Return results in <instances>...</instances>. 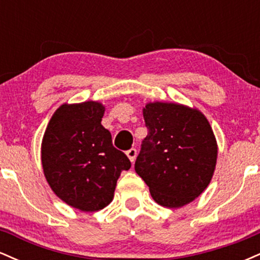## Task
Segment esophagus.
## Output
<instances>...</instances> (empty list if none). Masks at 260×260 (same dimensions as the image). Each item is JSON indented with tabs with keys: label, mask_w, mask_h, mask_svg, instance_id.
<instances>
[{
	"label": "esophagus",
	"mask_w": 260,
	"mask_h": 260,
	"mask_svg": "<svg viewBox=\"0 0 260 260\" xmlns=\"http://www.w3.org/2000/svg\"><path fill=\"white\" fill-rule=\"evenodd\" d=\"M127 156L129 157V160L132 161V162H134V160H136V157H137V149H134V148H131L129 150H127Z\"/></svg>",
	"instance_id": "34e87169"
}]
</instances>
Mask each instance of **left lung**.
Here are the masks:
<instances>
[{"label": "left lung", "mask_w": 260, "mask_h": 260, "mask_svg": "<svg viewBox=\"0 0 260 260\" xmlns=\"http://www.w3.org/2000/svg\"><path fill=\"white\" fill-rule=\"evenodd\" d=\"M148 136L134 170L157 204L180 208L194 201L210 183L217 145L198 110L180 104L150 103L143 109Z\"/></svg>", "instance_id": "8db88e82"}]
</instances>
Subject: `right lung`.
Segmentation results:
<instances>
[{
	"label": "right lung",
	"instance_id": "obj_1",
	"mask_svg": "<svg viewBox=\"0 0 260 260\" xmlns=\"http://www.w3.org/2000/svg\"><path fill=\"white\" fill-rule=\"evenodd\" d=\"M105 107L85 101L62 105L45 131L41 162L45 177L58 198L82 211L110 204L123 170L131 169L126 154L112 145L103 127Z\"/></svg>",
	"mask_w": 260,
	"mask_h": 260
}]
</instances>
